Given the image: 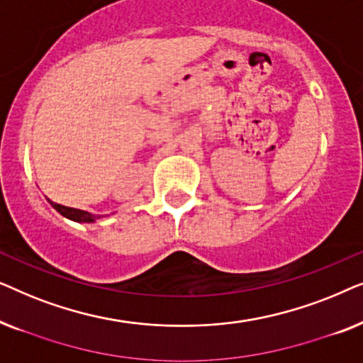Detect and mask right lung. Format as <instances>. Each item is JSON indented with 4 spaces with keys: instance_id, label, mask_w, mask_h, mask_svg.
Segmentation results:
<instances>
[{
    "instance_id": "right-lung-1",
    "label": "right lung",
    "mask_w": 363,
    "mask_h": 363,
    "mask_svg": "<svg viewBox=\"0 0 363 363\" xmlns=\"http://www.w3.org/2000/svg\"><path fill=\"white\" fill-rule=\"evenodd\" d=\"M48 201L51 203V206L59 213V215H62L64 218H67V220H71V221H76V223H96L99 218H102L101 215H92V213H89V211L77 210V208H69V206L59 205V203H54L51 200H48Z\"/></svg>"
}]
</instances>
